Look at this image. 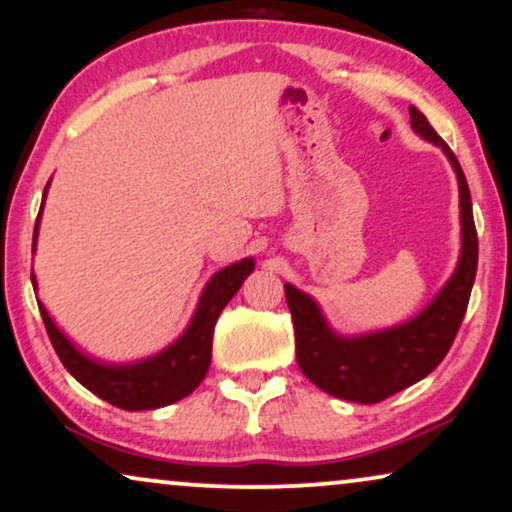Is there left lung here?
I'll return each instance as SVG.
<instances>
[{
  "label": "left lung",
  "instance_id": "1",
  "mask_svg": "<svg viewBox=\"0 0 512 512\" xmlns=\"http://www.w3.org/2000/svg\"><path fill=\"white\" fill-rule=\"evenodd\" d=\"M412 128L421 138L442 147L452 161L461 196V257L452 278L417 318L388 330L360 337H339L325 323L309 295L285 283V299L292 313L297 365L318 388L351 403L374 405L388 395L417 384L447 356L461 320L466 316L475 271H478V231L466 175L447 142L433 131L417 107H410Z\"/></svg>",
  "mask_w": 512,
  "mask_h": 512
}]
</instances>
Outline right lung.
I'll return each mask as SVG.
<instances>
[{
  "label": "right lung",
  "instance_id": "add662e5",
  "mask_svg": "<svg viewBox=\"0 0 512 512\" xmlns=\"http://www.w3.org/2000/svg\"><path fill=\"white\" fill-rule=\"evenodd\" d=\"M39 217H42V210H39L37 224H34L32 250L37 245ZM252 269H255V260L245 257V260L229 264V267L217 271L208 281L206 290H203L201 302L196 306V313L185 330V335L170 344L166 351L131 365H107L84 356L58 330V325L51 320L46 306L42 302L37 304L60 363L67 367V372L81 386H86L98 398L107 400L114 407H121V410H156V407H166L187 398L201 384L203 377H206L210 358H213V330L217 318H220L222 309L236 295L245 278L252 274ZM32 285L37 288L34 274Z\"/></svg>",
  "mask_w": 512,
  "mask_h": 512
}]
</instances>
